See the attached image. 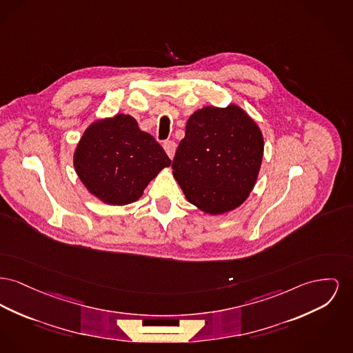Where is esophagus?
I'll return each instance as SVG.
<instances>
[{"mask_svg": "<svg viewBox=\"0 0 353 353\" xmlns=\"http://www.w3.org/2000/svg\"><path fill=\"white\" fill-rule=\"evenodd\" d=\"M176 143L174 141H165L164 143V149H165L166 154L169 159H173L174 157V153H176Z\"/></svg>", "mask_w": 353, "mask_h": 353, "instance_id": "esophagus-1", "label": "esophagus"}]
</instances>
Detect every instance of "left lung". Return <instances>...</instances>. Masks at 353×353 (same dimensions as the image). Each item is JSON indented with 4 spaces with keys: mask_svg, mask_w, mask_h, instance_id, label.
I'll use <instances>...</instances> for the list:
<instances>
[{
    "mask_svg": "<svg viewBox=\"0 0 353 353\" xmlns=\"http://www.w3.org/2000/svg\"><path fill=\"white\" fill-rule=\"evenodd\" d=\"M264 154L260 126L239 105L197 109L173 159V177L185 199L219 216L240 207L256 185Z\"/></svg>",
    "mask_w": 353,
    "mask_h": 353,
    "instance_id": "8db88e82",
    "label": "left lung"
}]
</instances>
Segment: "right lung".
I'll return each mask as SVG.
<instances>
[{"label":"right lung","instance_id":"right-lung-1","mask_svg":"<svg viewBox=\"0 0 353 353\" xmlns=\"http://www.w3.org/2000/svg\"><path fill=\"white\" fill-rule=\"evenodd\" d=\"M170 163L154 137L124 113L93 121L73 153L74 170L83 187L108 205L137 201Z\"/></svg>","mask_w":353,"mask_h":353}]
</instances>
